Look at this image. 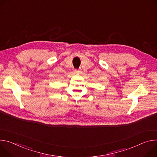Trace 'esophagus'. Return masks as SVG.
<instances>
[{
	"label": "esophagus",
	"instance_id": "34e87169",
	"mask_svg": "<svg viewBox=\"0 0 157 157\" xmlns=\"http://www.w3.org/2000/svg\"><path fill=\"white\" fill-rule=\"evenodd\" d=\"M74 72H75V74H79V73L81 72V71H77V70H75Z\"/></svg>",
	"mask_w": 157,
	"mask_h": 157
}]
</instances>
